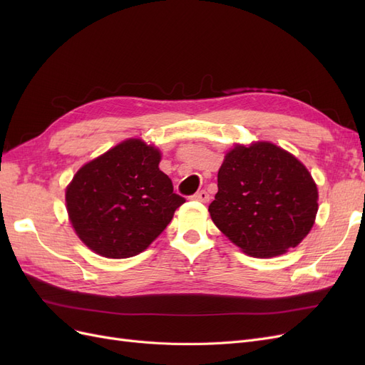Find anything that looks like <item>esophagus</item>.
<instances>
[{"label":"esophagus","instance_id":"34e87169","mask_svg":"<svg viewBox=\"0 0 365 365\" xmlns=\"http://www.w3.org/2000/svg\"><path fill=\"white\" fill-rule=\"evenodd\" d=\"M193 200L195 201H201V202H208L210 201V195H208V192L201 190V192H197V193L193 195Z\"/></svg>","mask_w":365,"mask_h":365}]
</instances>
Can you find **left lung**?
Segmentation results:
<instances>
[{"instance_id": "8db88e82", "label": "left lung", "mask_w": 365, "mask_h": 365, "mask_svg": "<svg viewBox=\"0 0 365 365\" xmlns=\"http://www.w3.org/2000/svg\"><path fill=\"white\" fill-rule=\"evenodd\" d=\"M208 212L248 256L274 257L311 231L318 212L317 184L292 153L272 143L236 145L217 172V193Z\"/></svg>"}]
</instances>
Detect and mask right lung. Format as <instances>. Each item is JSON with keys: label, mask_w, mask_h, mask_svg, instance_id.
<instances>
[{"label": "right lung", "mask_w": 365, "mask_h": 365, "mask_svg": "<svg viewBox=\"0 0 365 365\" xmlns=\"http://www.w3.org/2000/svg\"><path fill=\"white\" fill-rule=\"evenodd\" d=\"M161 153L126 140L77 170L65 192L67 212L83 244L108 259L137 256L185 202L158 168Z\"/></svg>", "instance_id": "add662e5"}]
</instances>
